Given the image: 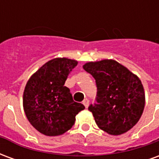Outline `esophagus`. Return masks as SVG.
Wrapping results in <instances>:
<instances>
[{"label": "esophagus", "mask_w": 159, "mask_h": 159, "mask_svg": "<svg viewBox=\"0 0 159 159\" xmlns=\"http://www.w3.org/2000/svg\"><path fill=\"white\" fill-rule=\"evenodd\" d=\"M83 104L84 105V107L88 108L89 105V99H84V100L83 101Z\"/></svg>", "instance_id": "1"}]
</instances>
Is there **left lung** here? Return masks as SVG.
Instances as JSON below:
<instances>
[{"instance_id":"obj_1","label":"left lung","mask_w":159,"mask_h":159,"mask_svg":"<svg viewBox=\"0 0 159 159\" xmlns=\"http://www.w3.org/2000/svg\"><path fill=\"white\" fill-rule=\"evenodd\" d=\"M83 69L95 79L96 103L89 110L100 129L118 135L132 129L145 107L143 85L139 77L112 59L89 62Z\"/></svg>"}]
</instances>
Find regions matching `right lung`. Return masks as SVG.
Segmentation results:
<instances>
[{
	"label": "right lung",
	"instance_id": "1",
	"mask_svg": "<svg viewBox=\"0 0 159 159\" xmlns=\"http://www.w3.org/2000/svg\"><path fill=\"white\" fill-rule=\"evenodd\" d=\"M77 61L56 58L40 68L27 82L23 105L29 122L40 133L56 136L66 133L75 123L76 116L85 109L73 100L65 86Z\"/></svg>",
	"mask_w": 159,
	"mask_h": 159
}]
</instances>
